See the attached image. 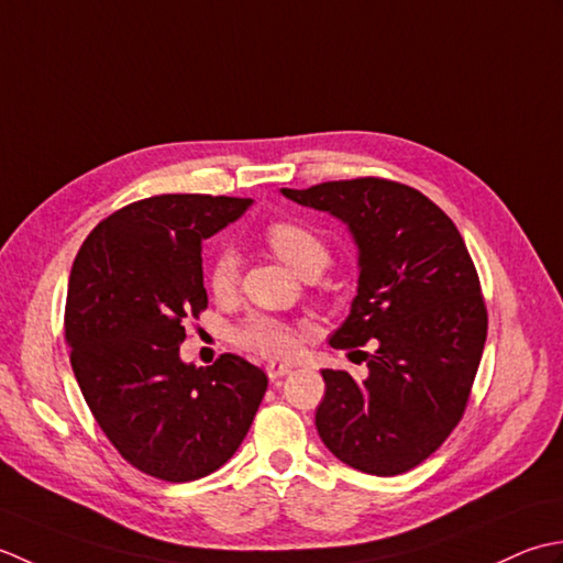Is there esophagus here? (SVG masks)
I'll return each mask as SVG.
<instances>
[{
	"label": "esophagus",
	"mask_w": 563,
	"mask_h": 563,
	"mask_svg": "<svg viewBox=\"0 0 563 563\" xmlns=\"http://www.w3.org/2000/svg\"><path fill=\"white\" fill-rule=\"evenodd\" d=\"M289 372H291V366L284 364V362H269L267 364V376L269 378H282L284 374H289Z\"/></svg>",
	"instance_id": "esophagus-1"
}]
</instances>
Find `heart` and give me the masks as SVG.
Masks as SVG:
<instances>
[{
	"mask_svg": "<svg viewBox=\"0 0 563 563\" xmlns=\"http://www.w3.org/2000/svg\"><path fill=\"white\" fill-rule=\"evenodd\" d=\"M267 243L286 267L296 274L320 272L328 265V247L311 228L294 221H277L267 228ZM240 262L233 250H221L211 260L206 279L216 296L233 294L238 284ZM235 342L262 357H286L296 347V330L279 318L265 313H252L235 328Z\"/></svg>",
	"mask_w": 563,
	"mask_h": 563,
	"instance_id": "heart-1",
	"label": "heart"
}]
</instances>
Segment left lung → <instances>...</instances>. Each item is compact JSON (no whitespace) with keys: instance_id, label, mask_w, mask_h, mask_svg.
Returning a JSON list of instances; mask_svg holds the SVG:
<instances>
[{"instance_id":"1","label":"left lung","mask_w":563,"mask_h":563,"mask_svg":"<svg viewBox=\"0 0 563 563\" xmlns=\"http://www.w3.org/2000/svg\"><path fill=\"white\" fill-rule=\"evenodd\" d=\"M282 194L335 216L357 245V296L330 347L376 340L362 382L320 372V440L357 472L404 474L462 420L484 354L488 316L464 238L440 206L398 181L362 177Z\"/></svg>"}]
</instances>
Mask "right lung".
Segmentation results:
<instances>
[{"mask_svg":"<svg viewBox=\"0 0 563 563\" xmlns=\"http://www.w3.org/2000/svg\"><path fill=\"white\" fill-rule=\"evenodd\" d=\"M252 199L163 194L104 218L67 282L65 338L91 416L125 462L185 484L235 454L267 391V374L238 354L181 362L185 320L203 289L201 243Z\"/></svg>","mask_w":563,"mask_h":563,"instance_id":"obj_1","label":"right lung"}]
</instances>
